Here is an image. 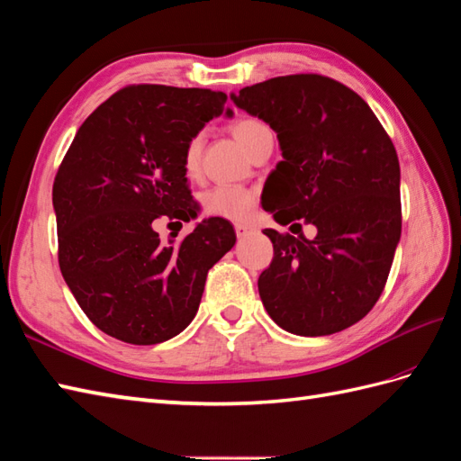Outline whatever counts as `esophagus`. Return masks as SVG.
Listing matches in <instances>:
<instances>
[{"instance_id":"esophagus-1","label":"esophagus","mask_w":461,"mask_h":461,"mask_svg":"<svg viewBox=\"0 0 461 461\" xmlns=\"http://www.w3.org/2000/svg\"><path fill=\"white\" fill-rule=\"evenodd\" d=\"M250 230H252V229L249 227V224H244V222H237V224H234V232H237L239 239L246 237V234H249Z\"/></svg>"}]
</instances>
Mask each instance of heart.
<instances>
[{
  "label": "heart",
  "mask_w": 461,
  "mask_h": 461,
  "mask_svg": "<svg viewBox=\"0 0 461 461\" xmlns=\"http://www.w3.org/2000/svg\"><path fill=\"white\" fill-rule=\"evenodd\" d=\"M230 131L234 139L240 142L242 149L249 154L264 137L272 134V129L267 127V122L258 117H240L232 122ZM201 152H203V134L195 132L184 149L182 162L187 176H195L199 172ZM256 201L258 194L250 187L221 184L207 189L203 197H201V205H203V211L211 217L242 221L250 215L252 209L256 207Z\"/></svg>",
  "instance_id": "heart-1"
}]
</instances>
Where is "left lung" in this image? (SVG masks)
<instances>
[{"mask_svg":"<svg viewBox=\"0 0 461 461\" xmlns=\"http://www.w3.org/2000/svg\"><path fill=\"white\" fill-rule=\"evenodd\" d=\"M234 104L277 132L284 160L262 207L279 224L264 234L274 260L258 277L267 315L287 332L327 336L362 321L384 294L401 239L399 158L387 131L354 89L321 74L242 87Z\"/></svg>","mask_w":461,"mask_h":461,"instance_id":"left-lung-1","label":"left lung"}]
</instances>
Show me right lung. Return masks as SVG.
<instances>
[{
    "label": "right lung",
    "instance_id": "right-lung-1",
    "mask_svg": "<svg viewBox=\"0 0 461 461\" xmlns=\"http://www.w3.org/2000/svg\"><path fill=\"white\" fill-rule=\"evenodd\" d=\"M224 104L227 94L203 87H122L84 121L56 172L60 272L86 317L117 340L149 346L182 332L209 269L237 242L221 217L170 244L152 229L197 215L184 149Z\"/></svg>",
    "mask_w": 461,
    "mask_h": 461
}]
</instances>
